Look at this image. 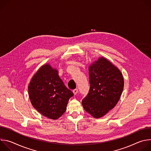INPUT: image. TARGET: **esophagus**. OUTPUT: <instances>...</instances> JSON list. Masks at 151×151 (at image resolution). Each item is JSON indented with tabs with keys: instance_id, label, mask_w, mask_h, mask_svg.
Returning <instances> with one entry per match:
<instances>
[{
	"instance_id": "obj_1",
	"label": "esophagus",
	"mask_w": 151,
	"mask_h": 151,
	"mask_svg": "<svg viewBox=\"0 0 151 151\" xmlns=\"http://www.w3.org/2000/svg\"><path fill=\"white\" fill-rule=\"evenodd\" d=\"M73 93L74 95H76V94H78V89H75V90H73Z\"/></svg>"
}]
</instances>
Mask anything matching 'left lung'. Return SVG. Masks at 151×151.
<instances>
[{"instance_id":"left-lung-1","label":"left lung","mask_w":151,"mask_h":151,"mask_svg":"<svg viewBox=\"0 0 151 151\" xmlns=\"http://www.w3.org/2000/svg\"><path fill=\"white\" fill-rule=\"evenodd\" d=\"M90 88L82 101L83 109L95 118L104 116L118 103L124 81L119 69L101 57L89 66Z\"/></svg>"}]
</instances>
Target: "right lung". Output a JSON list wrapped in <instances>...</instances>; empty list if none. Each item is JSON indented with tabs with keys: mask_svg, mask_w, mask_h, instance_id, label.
<instances>
[{
	"mask_svg": "<svg viewBox=\"0 0 151 151\" xmlns=\"http://www.w3.org/2000/svg\"><path fill=\"white\" fill-rule=\"evenodd\" d=\"M29 96L34 108L42 115L57 119L65 112L73 93L50 63L42 66L34 74L28 87Z\"/></svg>",
	"mask_w": 151,
	"mask_h": 151,
	"instance_id": "1",
	"label": "right lung"
}]
</instances>
